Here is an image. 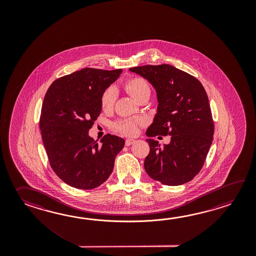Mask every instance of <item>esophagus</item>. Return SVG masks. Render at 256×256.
I'll use <instances>...</instances> for the list:
<instances>
[{"label": "esophagus", "instance_id": "obj_1", "mask_svg": "<svg viewBox=\"0 0 256 256\" xmlns=\"http://www.w3.org/2000/svg\"><path fill=\"white\" fill-rule=\"evenodd\" d=\"M136 142V140L134 139H127L126 141V146H129L130 144H134Z\"/></svg>", "mask_w": 256, "mask_h": 256}]
</instances>
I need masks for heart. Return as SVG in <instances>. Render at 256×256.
I'll use <instances>...</instances> for the list:
<instances>
[{"instance_id":"b5f03b06","label":"heart","mask_w":256,"mask_h":256,"mask_svg":"<svg viewBox=\"0 0 256 256\" xmlns=\"http://www.w3.org/2000/svg\"><path fill=\"white\" fill-rule=\"evenodd\" d=\"M124 88L127 93H129L136 102H140L144 98H150L151 95V87L146 80L141 76H132L128 78L124 84ZM116 100V92L114 88H109L104 90L100 97V106L104 110H110L114 106ZM142 124V120H120L116 122V129L127 136H134L138 126Z\"/></svg>"}]
</instances>
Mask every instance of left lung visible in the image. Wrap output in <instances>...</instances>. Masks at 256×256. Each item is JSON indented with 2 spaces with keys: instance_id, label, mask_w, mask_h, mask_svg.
<instances>
[{
  "instance_id": "1",
  "label": "left lung",
  "mask_w": 256,
  "mask_h": 256,
  "mask_svg": "<svg viewBox=\"0 0 256 256\" xmlns=\"http://www.w3.org/2000/svg\"><path fill=\"white\" fill-rule=\"evenodd\" d=\"M129 70L146 78L156 92L158 114L146 136H171L164 146L146 139L150 152L144 169L164 185L185 184L200 173L212 144L214 124L205 88L195 76L168 64Z\"/></svg>"
}]
</instances>
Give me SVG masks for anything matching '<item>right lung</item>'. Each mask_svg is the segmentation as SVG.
I'll return each mask as SVG.
<instances>
[{
    "label": "right lung",
    "mask_w": 256,
    "mask_h": 256,
    "mask_svg": "<svg viewBox=\"0 0 256 256\" xmlns=\"http://www.w3.org/2000/svg\"><path fill=\"white\" fill-rule=\"evenodd\" d=\"M122 70L82 68L56 80L44 98L40 130L49 163L66 184L92 190L112 174L124 140L112 134L100 142L88 136L102 112L100 97Z\"/></svg>",
    "instance_id": "add662e5"
}]
</instances>
